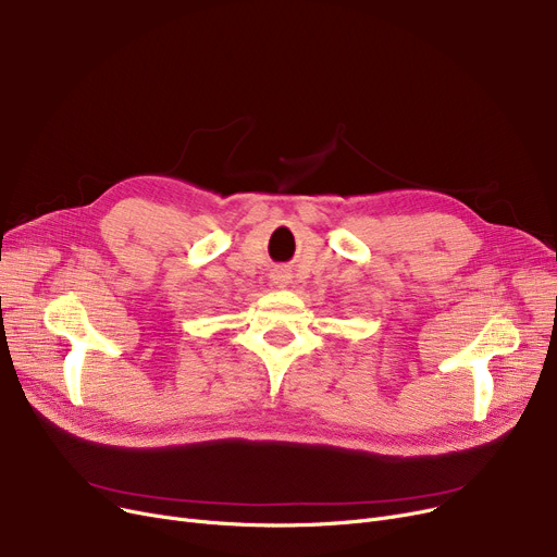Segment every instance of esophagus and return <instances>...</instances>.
Listing matches in <instances>:
<instances>
[{
	"label": "esophagus",
	"instance_id": "esophagus-1",
	"mask_svg": "<svg viewBox=\"0 0 557 557\" xmlns=\"http://www.w3.org/2000/svg\"><path fill=\"white\" fill-rule=\"evenodd\" d=\"M273 282H275L280 288H284V286L292 284V273H288L286 269H277V271L273 273Z\"/></svg>",
	"mask_w": 557,
	"mask_h": 557
}]
</instances>
